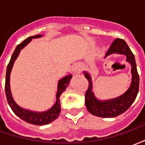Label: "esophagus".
<instances>
[{"mask_svg": "<svg viewBox=\"0 0 145 145\" xmlns=\"http://www.w3.org/2000/svg\"><path fill=\"white\" fill-rule=\"evenodd\" d=\"M81 71V69H80V67L78 65H74V66L72 67V72L74 73V74H79Z\"/></svg>", "mask_w": 145, "mask_h": 145, "instance_id": "esophagus-1", "label": "esophagus"}]
</instances>
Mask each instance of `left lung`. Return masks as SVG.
I'll return each mask as SVG.
<instances>
[{
    "mask_svg": "<svg viewBox=\"0 0 145 145\" xmlns=\"http://www.w3.org/2000/svg\"><path fill=\"white\" fill-rule=\"evenodd\" d=\"M114 54L126 56V61L131 66V72L132 76L131 85L121 95L111 99H99L93 91V84L90 73L86 71H83L85 77L88 81V88L85 93V106L88 112L99 117H116L127 111L135 100L139 90V75L137 73L134 55L124 40L121 39H116L109 50L107 51L105 58Z\"/></svg>",
    "mask_w": 145,
    "mask_h": 145,
    "instance_id": "8db88e82",
    "label": "left lung"
}]
</instances>
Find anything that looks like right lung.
I'll return each mask as SVG.
<instances>
[{"mask_svg":"<svg viewBox=\"0 0 145 145\" xmlns=\"http://www.w3.org/2000/svg\"><path fill=\"white\" fill-rule=\"evenodd\" d=\"M43 35H37V36H30L29 38H27L25 40H24L22 43L18 45L14 53L12 54L11 57L10 62L8 63L7 67V71H6V79H5V94L7 97L8 105L10 106L12 111L14 112V114L18 116L19 118L23 120L24 121L27 122L29 123L34 125H46L50 123L51 122L55 120L59 116L60 112V96L63 91H65L67 87L68 86L70 83V81L72 78L71 74H67L64 76L62 78L60 79L58 81L57 84V91L56 94V102L54 104V106L50 108L46 111L43 112H37V111H33L30 109H24L22 107H21L19 105L16 103V102L14 101V98L12 96L11 91V86H10V75H11V70L14 65V63L15 60L17 59L18 55L20 54L21 50L23 49L25 46H26L27 45L32 41L33 39L40 38Z\"/></svg>","mask_w":145,"mask_h":145,"instance_id":"obj_1","label":"right lung"}]
</instances>
